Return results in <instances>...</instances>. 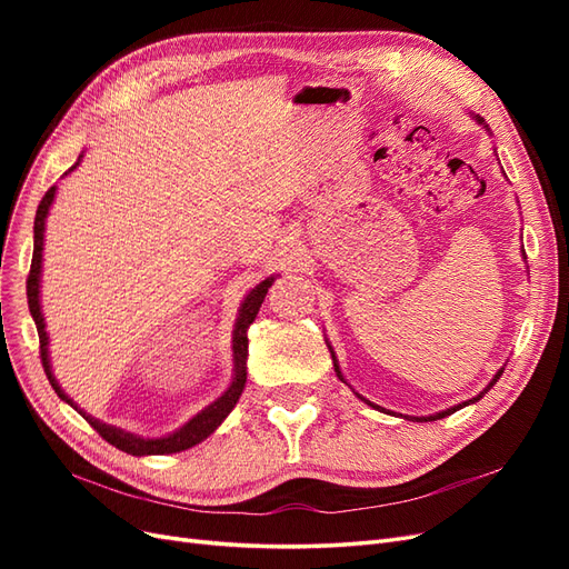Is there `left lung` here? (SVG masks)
<instances>
[{"label":"left lung","instance_id":"1","mask_svg":"<svg viewBox=\"0 0 569 569\" xmlns=\"http://www.w3.org/2000/svg\"><path fill=\"white\" fill-rule=\"evenodd\" d=\"M475 120H477V123H481V126H485V120H481L479 116H475ZM487 128V126H485ZM489 130V128H487ZM330 351H332V347H330ZM332 360H335V370H337V377H339V380H343V377H341V370H339V366H337V356H335V351H332ZM503 375V370H498L496 375H493V380L489 382V387L485 389V391H481V393H477L475 396V399H470V401H465V403H458V406H453V408H449V410H441V412H437V416H429V418H416V420H425V422H429V420H441V418H446V416H451V412H456V410H460V408H465V406H470V403H475V401H479L481 399V396H485L496 382H498V377H501ZM360 399H363V396H360ZM366 401V399H363ZM368 406H372V408H377V410H380V406H375V403H370V401H366Z\"/></svg>","mask_w":569,"mask_h":569}]
</instances>
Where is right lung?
<instances>
[{
    "mask_svg": "<svg viewBox=\"0 0 569 569\" xmlns=\"http://www.w3.org/2000/svg\"><path fill=\"white\" fill-rule=\"evenodd\" d=\"M80 163V159L76 161V166ZM73 166V168H76ZM73 168H68V173H71ZM54 194H57V184L47 189V194L42 197L40 206H38V213H36V247H32V263H30V274H28V306H30V316L32 320H36L38 325V335H40V358H42V368L47 372V380L49 385L54 387L57 396L61 401H66L68 406H73L80 416L88 420L101 439H107L111 446H116V449L126 451L130 456H163V453H180V451H187L192 449V446L201 443L206 437L213 435L218 425L226 420L230 416V410L237 406L239 396H242L244 391V385H247V356H249V325L256 320L258 316V308H261L266 295L270 284L274 282V278H266L261 284H256L247 299L242 301V308H239V316H237V322H234V332H232V360H234V377H232V385L228 387V391L220 396V399H216L211 406H206L201 412H197V416L184 422L180 429H176L173 435L168 437H161V439H142L137 435H130V432H123V429H118L113 425H107V422H99L94 420L92 416H88V412L80 410L71 399H68L66 391L59 387L54 372H51V366H49V337H47V330H44V318H42V308H40V274H42V247H44V218L49 213V206L51 201H54Z\"/></svg>",
    "mask_w": 569,
    "mask_h": 569,
    "instance_id": "right-lung-1",
    "label": "right lung"
}]
</instances>
